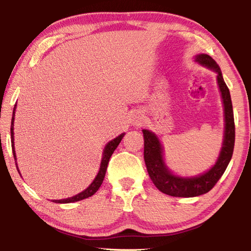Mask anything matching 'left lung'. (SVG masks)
I'll list each match as a JSON object with an SVG mask.
<instances>
[{"label": "left lung", "mask_w": 251, "mask_h": 251, "mask_svg": "<svg viewBox=\"0 0 251 251\" xmlns=\"http://www.w3.org/2000/svg\"><path fill=\"white\" fill-rule=\"evenodd\" d=\"M196 62L214 70L217 73V82L225 107V137L222 151L217 163L210 171L198 177L182 178L173 175L168 171L163 159V148L158 138L151 131L144 129V159L148 175L161 193L174 197H195L206 194L214 188L226 171L230 161L235 146V121H233L232 103L229 88L223 78L222 71L214 58L207 54H199Z\"/></svg>", "instance_id": "obj_1"}]
</instances>
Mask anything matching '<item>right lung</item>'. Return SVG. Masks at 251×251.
Returning <instances> with one entry per match:
<instances>
[{"label": "right lung", "mask_w": 251, "mask_h": 251, "mask_svg": "<svg viewBox=\"0 0 251 251\" xmlns=\"http://www.w3.org/2000/svg\"><path fill=\"white\" fill-rule=\"evenodd\" d=\"M15 110V107H14ZM14 112H13V117H12V123H11V143H12V150H13V156H14V159L16 158L15 157V151H14V133H13V128H14ZM125 134H121L118 137H116L115 139H113V141H110L107 145H106L105 150H104V154H103V158H101V163H100V172L97 174V176L95 177L94 181L92 182V184L87 187L86 189L84 190V192L79 193L77 195H75V196L71 197V198H66V199H61V201H53L54 202H58V203H67V202H74V201H82V199L85 198H88L94 195L99 188L101 185V182L104 180V177H105V174H106V169H107V165H108V161L110 156L113 155L114 151L116 150V147L120 145V143L122 141V138L124 137ZM18 165V164H16Z\"/></svg>", "instance_id": "obj_1"}]
</instances>
